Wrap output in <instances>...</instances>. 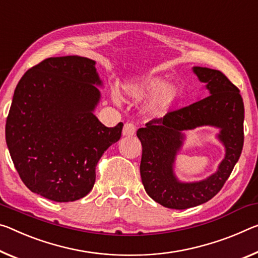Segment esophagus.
Instances as JSON below:
<instances>
[{
    "label": "esophagus",
    "instance_id": "34e87169",
    "mask_svg": "<svg viewBox=\"0 0 258 258\" xmlns=\"http://www.w3.org/2000/svg\"><path fill=\"white\" fill-rule=\"evenodd\" d=\"M136 125L132 124V122H126L124 125V128H122V136L124 137H132L136 133Z\"/></svg>",
    "mask_w": 258,
    "mask_h": 258
}]
</instances>
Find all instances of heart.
I'll list each match as a JSON object with an SVG mask.
<instances>
[{
    "mask_svg": "<svg viewBox=\"0 0 258 258\" xmlns=\"http://www.w3.org/2000/svg\"><path fill=\"white\" fill-rule=\"evenodd\" d=\"M165 78L146 75L128 80L122 86L124 95L128 100L141 101L153 95L150 109L155 112L166 109L179 95V88L174 84H165ZM112 100L116 104L119 103V97L113 94Z\"/></svg>",
    "mask_w": 258,
    "mask_h": 258,
    "instance_id": "b5f03b06",
    "label": "heart"
}]
</instances>
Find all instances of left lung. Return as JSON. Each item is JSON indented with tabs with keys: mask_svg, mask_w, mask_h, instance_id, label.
I'll return each mask as SVG.
<instances>
[{
	"mask_svg": "<svg viewBox=\"0 0 258 258\" xmlns=\"http://www.w3.org/2000/svg\"><path fill=\"white\" fill-rule=\"evenodd\" d=\"M194 75L206 84L209 96L138 130L142 145L141 180L155 202L170 209H188L211 200L222 189L239 161L243 147L244 107L240 91L218 70L193 67ZM202 125L218 128L217 137L225 148L218 171L200 182H180L175 175V157L185 132Z\"/></svg>",
	"mask_w": 258,
	"mask_h": 258,
	"instance_id": "obj_1",
	"label": "left lung"
}]
</instances>
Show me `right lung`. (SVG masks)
<instances>
[{
	"label": "right lung",
	"instance_id": "1",
	"mask_svg": "<svg viewBox=\"0 0 258 258\" xmlns=\"http://www.w3.org/2000/svg\"><path fill=\"white\" fill-rule=\"evenodd\" d=\"M87 57H50L19 80L6 124V141L28 189L55 202L87 195L95 166L120 139L122 122L107 127L94 111L103 86Z\"/></svg>",
	"mask_w": 258,
	"mask_h": 258
}]
</instances>
